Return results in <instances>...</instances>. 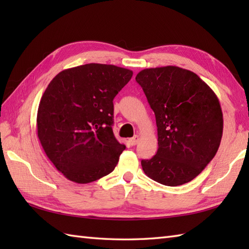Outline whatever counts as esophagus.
<instances>
[{"mask_svg":"<svg viewBox=\"0 0 249 249\" xmlns=\"http://www.w3.org/2000/svg\"><path fill=\"white\" fill-rule=\"evenodd\" d=\"M139 140H140V137L138 135H135L133 138L129 139V142H130L131 145H136V144H138Z\"/></svg>","mask_w":249,"mask_h":249,"instance_id":"obj_1","label":"esophagus"}]
</instances>
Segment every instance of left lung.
<instances>
[{
  "instance_id": "left-lung-1",
  "label": "left lung",
  "mask_w": 249,
  "mask_h": 249,
  "mask_svg": "<svg viewBox=\"0 0 249 249\" xmlns=\"http://www.w3.org/2000/svg\"><path fill=\"white\" fill-rule=\"evenodd\" d=\"M157 125L158 150L141 166L150 178L178 186L199 176L217 152L224 120L219 100L195 72L178 66L146 68L136 76Z\"/></svg>"
}]
</instances>
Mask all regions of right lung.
I'll return each instance as SVG.
<instances>
[{"mask_svg": "<svg viewBox=\"0 0 249 249\" xmlns=\"http://www.w3.org/2000/svg\"><path fill=\"white\" fill-rule=\"evenodd\" d=\"M131 77L126 68L91 63L62 71L47 87L37 136L70 181L91 183L114 170L125 145L113 135V98Z\"/></svg>", "mask_w": 249, "mask_h": 249, "instance_id": "obj_1", "label": "right lung"}]
</instances>
